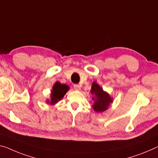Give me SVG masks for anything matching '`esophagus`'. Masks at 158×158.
Segmentation results:
<instances>
[{"mask_svg":"<svg viewBox=\"0 0 158 158\" xmlns=\"http://www.w3.org/2000/svg\"><path fill=\"white\" fill-rule=\"evenodd\" d=\"M73 87L75 89H76V90H80V89H81V86H80L79 85H74Z\"/></svg>","mask_w":158,"mask_h":158,"instance_id":"obj_1","label":"esophagus"}]
</instances>
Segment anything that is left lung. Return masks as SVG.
<instances>
[{
	"instance_id": "left-lung-1",
	"label": "left lung",
	"mask_w": 158,
	"mask_h": 158,
	"mask_svg": "<svg viewBox=\"0 0 158 158\" xmlns=\"http://www.w3.org/2000/svg\"><path fill=\"white\" fill-rule=\"evenodd\" d=\"M90 93L93 95V108L97 113H102L108 110L110 104L113 102V98L110 95L95 82L92 83Z\"/></svg>"
}]
</instances>
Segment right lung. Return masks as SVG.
<instances>
[{
    "instance_id": "1",
    "label": "right lung",
    "mask_w": 158,
    "mask_h": 158,
    "mask_svg": "<svg viewBox=\"0 0 158 158\" xmlns=\"http://www.w3.org/2000/svg\"><path fill=\"white\" fill-rule=\"evenodd\" d=\"M70 87L65 84H61L60 82H55V84L52 87V89L51 91V99H47V102L50 104H55L58 102L60 101L68 91L69 90Z\"/></svg>"
}]
</instances>
